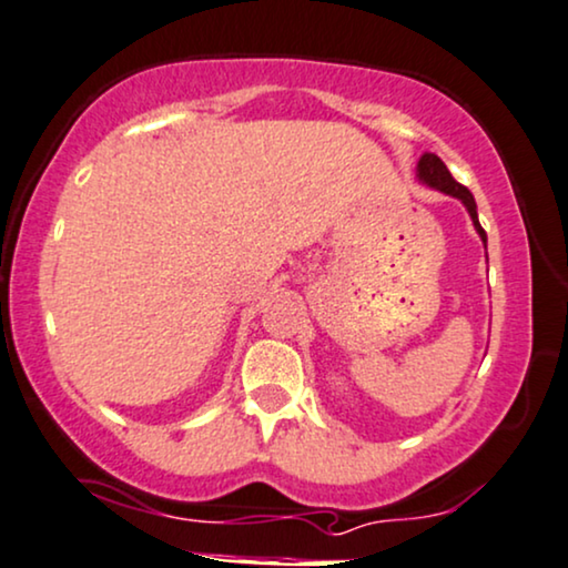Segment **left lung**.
I'll return each mask as SVG.
<instances>
[{"instance_id": "obj_1", "label": "left lung", "mask_w": 568, "mask_h": 568, "mask_svg": "<svg viewBox=\"0 0 568 568\" xmlns=\"http://www.w3.org/2000/svg\"><path fill=\"white\" fill-rule=\"evenodd\" d=\"M418 180L426 182L428 187L442 190V193H447V195L457 197V201H463V206L468 209L470 219H474L476 232H479L484 245H487V232H484L481 224H479V214H476L474 195H470V190L463 187L460 182H455V176L449 174V169L444 166V161L439 159V155H434V153H423L420 155V161H418Z\"/></svg>"}]
</instances>
